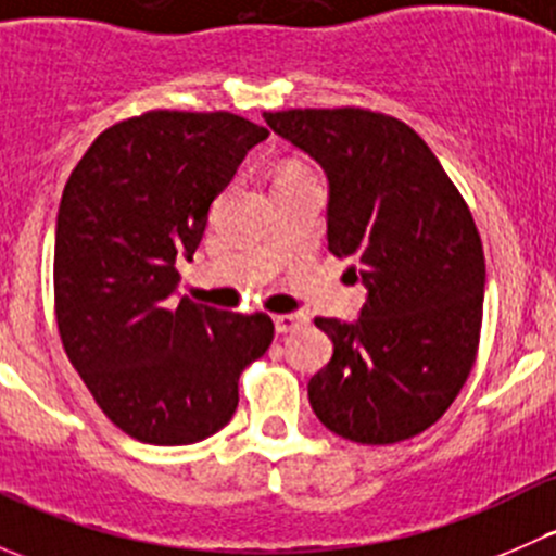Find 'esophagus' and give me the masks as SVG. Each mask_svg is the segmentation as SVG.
I'll return each mask as SVG.
<instances>
[{
	"instance_id": "obj_1",
	"label": "esophagus",
	"mask_w": 556,
	"mask_h": 556,
	"mask_svg": "<svg viewBox=\"0 0 556 556\" xmlns=\"http://www.w3.org/2000/svg\"><path fill=\"white\" fill-rule=\"evenodd\" d=\"M299 325H304V317H301V314H274V328H277V333H290V330H295Z\"/></svg>"
}]
</instances>
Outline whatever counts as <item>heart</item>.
I'll return each instance as SVG.
<instances>
[{
	"mask_svg": "<svg viewBox=\"0 0 556 556\" xmlns=\"http://www.w3.org/2000/svg\"><path fill=\"white\" fill-rule=\"evenodd\" d=\"M290 174H304V169H301V166H295V164H290V166H285L282 172H279V177H290Z\"/></svg>",
	"mask_w": 556,
	"mask_h": 556,
	"instance_id": "b5f03b06",
	"label": "heart"
}]
</instances>
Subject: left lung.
I'll return each instance as SVG.
<instances>
[{
    "instance_id": "obj_1",
    "label": "left lung",
    "mask_w": 556,
    "mask_h": 556,
    "mask_svg": "<svg viewBox=\"0 0 556 556\" xmlns=\"http://www.w3.org/2000/svg\"><path fill=\"white\" fill-rule=\"evenodd\" d=\"M328 177V250L366 285L361 317L314 325L333 357L309 379L319 422L357 444H397L463 390L484 312V250L463 195L414 128L379 112H263Z\"/></svg>"
}]
</instances>
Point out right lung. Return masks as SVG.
<instances>
[{
	"mask_svg": "<svg viewBox=\"0 0 556 556\" xmlns=\"http://www.w3.org/2000/svg\"><path fill=\"white\" fill-rule=\"evenodd\" d=\"M268 137L231 112L153 110L99 134L55 217V319L99 408L155 446L204 441L231 422L239 377L268 350V314L177 299L212 201Z\"/></svg>",
	"mask_w": 556,
	"mask_h": 556,
	"instance_id": "obj_1",
	"label": "right lung"
}]
</instances>
